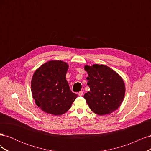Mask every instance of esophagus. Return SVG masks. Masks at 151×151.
Listing matches in <instances>:
<instances>
[{"label":"esophagus","instance_id":"1","mask_svg":"<svg viewBox=\"0 0 151 151\" xmlns=\"http://www.w3.org/2000/svg\"><path fill=\"white\" fill-rule=\"evenodd\" d=\"M78 94H79V96H83V91H79Z\"/></svg>","mask_w":151,"mask_h":151}]
</instances>
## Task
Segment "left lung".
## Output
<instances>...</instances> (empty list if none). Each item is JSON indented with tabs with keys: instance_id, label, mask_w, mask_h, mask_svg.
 Listing matches in <instances>:
<instances>
[{
	"instance_id": "8db88e82",
	"label": "left lung",
	"mask_w": 151,
	"mask_h": 151,
	"mask_svg": "<svg viewBox=\"0 0 151 151\" xmlns=\"http://www.w3.org/2000/svg\"><path fill=\"white\" fill-rule=\"evenodd\" d=\"M90 91L84 98L90 109L99 115L114 111L120 106L125 96V87L122 77L109 67L94 64L86 65Z\"/></svg>"
}]
</instances>
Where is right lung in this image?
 Masks as SVG:
<instances>
[{
    "label": "right lung",
    "instance_id": "obj_1",
    "mask_svg": "<svg viewBox=\"0 0 151 151\" xmlns=\"http://www.w3.org/2000/svg\"><path fill=\"white\" fill-rule=\"evenodd\" d=\"M68 67L65 62L52 60L44 63L34 73L31 84L32 95L36 105L45 112L62 115L77 97L66 80Z\"/></svg>",
    "mask_w": 151,
    "mask_h": 151
}]
</instances>
